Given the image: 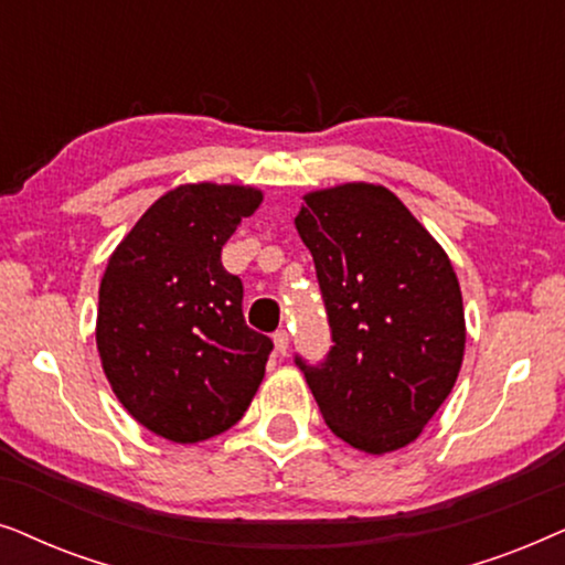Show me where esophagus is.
Masks as SVG:
<instances>
[{"instance_id": "esophagus-1", "label": "esophagus", "mask_w": 565, "mask_h": 565, "mask_svg": "<svg viewBox=\"0 0 565 565\" xmlns=\"http://www.w3.org/2000/svg\"><path fill=\"white\" fill-rule=\"evenodd\" d=\"M274 345H276V353L287 356V351H289V333H287V330H276Z\"/></svg>"}]
</instances>
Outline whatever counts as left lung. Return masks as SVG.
<instances>
[{
    "label": "left lung",
    "mask_w": 565,
    "mask_h": 565,
    "mask_svg": "<svg viewBox=\"0 0 565 565\" xmlns=\"http://www.w3.org/2000/svg\"><path fill=\"white\" fill-rule=\"evenodd\" d=\"M297 232L326 302V361L305 372L330 431L370 455L395 452L452 393L465 356L452 263L393 191L345 183L305 195Z\"/></svg>",
    "instance_id": "left-lung-1"
}]
</instances>
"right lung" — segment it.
I'll list each match as a JSON object with an SVG mask.
<instances>
[{
	"label": "right lung",
	"instance_id": "1",
	"mask_svg": "<svg viewBox=\"0 0 565 565\" xmlns=\"http://www.w3.org/2000/svg\"><path fill=\"white\" fill-rule=\"evenodd\" d=\"M247 185H178L113 250L97 302V351L113 393L149 431L178 445L245 416L266 374L268 335L243 318V281L222 247L260 206Z\"/></svg>",
	"mask_w": 565,
	"mask_h": 565
}]
</instances>
